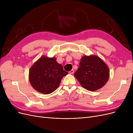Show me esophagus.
Wrapping results in <instances>:
<instances>
[{
    "label": "esophagus",
    "mask_w": 133,
    "mask_h": 133,
    "mask_svg": "<svg viewBox=\"0 0 133 133\" xmlns=\"http://www.w3.org/2000/svg\"><path fill=\"white\" fill-rule=\"evenodd\" d=\"M74 69H71L70 71H69V74H73L74 73Z\"/></svg>",
    "instance_id": "esophagus-1"
}]
</instances>
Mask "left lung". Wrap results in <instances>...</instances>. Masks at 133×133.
<instances>
[{"instance_id":"obj_1","label":"left lung","mask_w":133,"mask_h":133,"mask_svg":"<svg viewBox=\"0 0 133 133\" xmlns=\"http://www.w3.org/2000/svg\"><path fill=\"white\" fill-rule=\"evenodd\" d=\"M109 67L95 55L83 56L74 76L81 85L88 90L95 91L105 85L109 78Z\"/></svg>"}]
</instances>
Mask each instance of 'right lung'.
<instances>
[{
	"label": "right lung",
	"mask_w": 133,
	"mask_h": 133,
	"mask_svg": "<svg viewBox=\"0 0 133 133\" xmlns=\"http://www.w3.org/2000/svg\"><path fill=\"white\" fill-rule=\"evenodd\" d=\"M68 74L55 57L43 55L30 68L29 80L35 90L49 94L58 89L62 78Z\"/></svg>",
	"instance_id": "1"
}]
</instances>
